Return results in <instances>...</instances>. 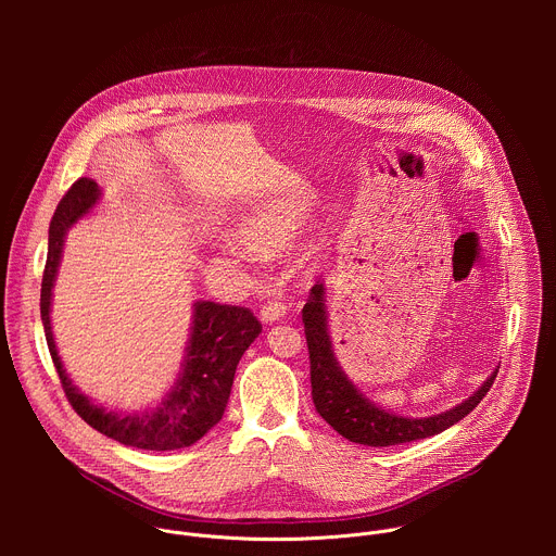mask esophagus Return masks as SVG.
Here are the masks:
<instances>
[{"mask_svg":"<svg viewBox=\"0 0 556 556\" xmlns=\"http://www.w3.org/2000/svg\"><path fill=\"white\" fill-rule=\"evenodd\" d=\"M286 309H288V305H286L283 301H268V303L260 309V319H262L264 324H275V321L283 319Z\"/></svg>","mask_w":556,"mask_h":556,"instance_id":"34e87169","label":"esophagus"}]
</instances>
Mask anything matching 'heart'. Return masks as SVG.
Returning <instances> with one entry per match:
<instances>
[{"mask_svg":"<svg viewBox=\"0 0 556 556\" xmlns=\"http://www.w3.org/2000/svg\"><path fill=\"white\" fill-rule=\"evenodd\" d=\"M305 224V208L296 202H273L253 208L237 224L240 240L262 257L286 255L301 226Z\"/></svg>","mask_w":556,"mask_h":556,"instance_id":"1","label":"heart"}]
</instances>
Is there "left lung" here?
<instances>
[{"label":"left lung","instance_id":"1","mask_svg":"<svg viewBox=\"0 0 556 556\" xmlns=\"http://www.w3.org/2000/svg\"><path fill=\"white\" fill-rule=\"evenodd\" d=\"M303 330L309 352V382L316 412L343 438L365 446H393L442 433L480 405L497 376L495 369L484 380V384L472 395H468L466 401L438 416H395L393 412H387L384 407L371 403L365 393H361V389H356V384L339 365L328 332L326 286L321 281L312 286L309 299L303 305Z\"/></svg>","mask_w":556,"mask_h":556}]
</instances>
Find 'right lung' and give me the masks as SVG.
Returning <instances> with one entry per match:
<instances>
[{"label": "right lung", "mask_w": 556, "mask_h": 556, "mask_svg": "<svg viewBox=\"0 0 556 556\" xmlns=\"http://www.w3.org/2000/svg\"><path fill=\"white\" fill-rule=\"evenodd\" d=\"M99 200V185L92 178H78L61 198L50 222L48 262L41 281V321L52 363L72 409L92 429L125 446L147 451H176L191 446L222 420L237 363L260 337L262 324L249 307L195 301L182 371L163 403L142 414L108 412L105 407L94 405L86 393L72 384L63 369L52 337L50 305L65 232L88 215Z\"/></svg>", "instance_id": "obj_1"}]
</instances>
